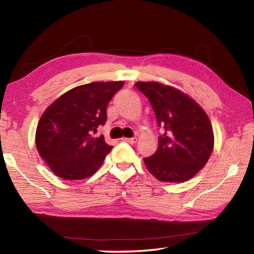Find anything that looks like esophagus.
Returning <instances> with one entry per match:
<instances>
[{
    "instance_id": "34e87169",
    "label": "esophagus",
    "mask_w": 254,
    "mask_h": 254,
    "mask_svg": "<svg viewBox=\"0 0 254 254\" xmlns=\"http://www.w3.org/2000/svg\"><path fill=\"white\" fill-rule=\"evenodd\" d=\"M123 141H126V142H128V143H135L137 139L136 137H123Z\"/></svg>"
}]
</instances>
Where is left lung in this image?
<instances>
[{
  "mask_svg": "<svg viewBox=\"0 0 254 254\" xmlns=\"http://www.w3.org/2000/svg\"><path fill=\"white\" fill-rule=\"evenodd\" d=\"M149 98L158 126L165 128L158 149L143 158L149 173L166 183H184L207 163L214 148L213 127L206 112L190 96L158 81H137Z\"/></svg>",
  "mask_w": 254,
  "mask_h": 254,
  "instance_id": "8db88e82",
  "label": "left lung"
}]
</instances>
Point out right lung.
Masks as SVG:
<instances>
[{
    "label": "right lung",
    "instance_id": "add662e5",
    "mask_svg": "<svg viewBox=\"0 0 254 254\" xmlns=\"http://www.w3.org/2000/svg\"><path fill=\"white\" fill-rule=\"evenodd\" d=\"M124 81H93L59 96L42 113L36 147L51 171L66 180L96 173L112 150L104 136H93L106 121L111 98Z\"/></svg>",
    "mask_w": 254,
    "mask_h": 254
}]
</instances>
